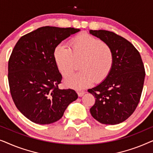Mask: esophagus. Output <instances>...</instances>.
Segmentation results:
<instances>
[{"mask_svg": "<svg viewBox=\"0 0 153 153\" xmlns=\"http://www.w3.org/2000/svg\"><path fill=\"white\" fill-rule=\"evenodd\" d=\"M77 94H78L79 97H82V96L85 94L84 91H79L77 92Z\"/></svg>", "mask_w": 153, "mask_h": 153, "instance_id": "34e87169", "label": "esophagus"}]
</instances>
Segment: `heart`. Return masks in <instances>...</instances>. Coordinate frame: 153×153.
<instances>
[{
  "instance_id": "heart-1",
  "label": "heart",
  "mask_w": 153,
  "mask_h": 153,
  "mask_svg": "<svg viewBox=\"0 0 153 153\" xmlns=\"http://www.w3.org/2000/svg\"><path fill=\"white\" fill-rule=\"evenodd\" d=\"M70 49L59 44L54 49L56 66L62 76L72 74L81 62V72L65 80L67 86L80 90L95 82L101 83L108 76L114 65L111 47L97 37L83 33L71 39Z\"/></svg>"
}]
</instances>
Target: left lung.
<instances>
[{
    "instance_id": "left-lung-1",
    "label": "left lung",
    "mask_w": 153,
    "mask_h": 153,
    "mask_svg": "<svg viewBox=\"0 0 153 153\" xmlns=\"http://www.w3.org/2000/svg\"><path fill=\"white\" fill-rule=\"evenodd\" d=\"M90 33L108 44L115 57L107 78L88 90L95 98L90 111L100 123L119 124L134 112L140 102L146 75L143 61L139 51L124 37L104 30H91Z\"/></svg>"
}]
</instances>
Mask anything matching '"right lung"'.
<instances>
[{
	"label": "right lung",
	"instance_id": "obj_1",
	"mask_svg": "<svg viewBox=\"0 0 153 153\" xmlns=\"http://www.w3.org/2000/svg\"><path fill=\"white\" fill-rule=\"evenodd\" d=\"M80 30L43 26L24 35L8 61V82L18 110L32 122L55 123L71 102L78 98L72 89H59L62 75L53 57L55 47Z\"/></svg>",
	"mask_w": 153,
	"mask_h": 153
}]
</instances>
